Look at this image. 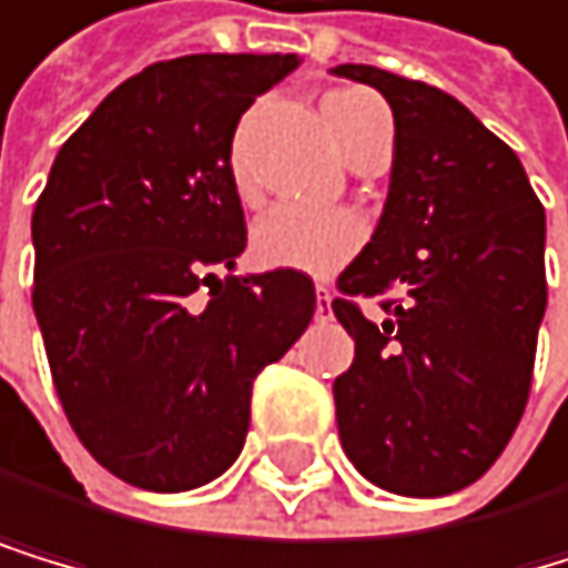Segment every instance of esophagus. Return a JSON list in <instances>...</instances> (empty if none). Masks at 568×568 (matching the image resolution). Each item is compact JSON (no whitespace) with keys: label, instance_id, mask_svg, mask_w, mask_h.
Wrapping results in <instances>:
<instances>
[{"label":"esophagus","instance_id":"1","mask_svg":"<svg viewBox=\"0 0 568 568\" xmlns=\"http://www.w3.org/2000/svg\"><path fill=\"white\" fill-rule=\"evenodd\" d=\"M329 308H333V295H329V287L320 284L316 287V320H326L329 316Z\"/></svg>","mask_w":568,"mask_h":568}]
</instances>
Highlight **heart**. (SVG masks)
Wrapping results in <instances>:
<instances>
[{"label": "heart", "instance_id": "b5f03b06", "mask_svg": "<svg viewBox=\"0 0 568 568\" xmlns=\"http://www.w3.org/2000/svg\"><path fill=\"white\" fill-rule=\"evenodd\" d=\"M323 125L341 150L344 161L354 158L365 140L389 125L386 108L368 90H329L320 104ZM248 122L235 129L227 146V182L242 203H256V182L248 175ZM365 239L362 221L351 210H302V206H273L252 224L248 248L252 260L266 270H295L308 277L337 273Z\"/></svg>", "mask_w": 568, "mask_h": 568}]
</instances>
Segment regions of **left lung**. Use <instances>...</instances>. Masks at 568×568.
<instances>
[{
	"label": "left lung",
	"instance_id": "1",
	"mask_svg": "<svg viewBox=\"0 0 568 568\" xmlns=\"http://www.w3.org/2000/svg\"><path fill=\"white\" fill-rule=\"evenodd\" d=\"M393 108L389 196L333 312L354 362L333 383L347 460L397 495H449L524 418L545 320V206L513 150L439 87L337 65ZM404 290L372 324L349 302Z\"/></svg>",
	"mask_w": 568,
	"mask_h": 568
}]
</instances>
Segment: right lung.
Segmentation results:
<instances>
[{"mask_svg":"<svg viewBox=\"0 0 568 568\" xmlns=\"http://www.w3.org/2000/svg\"><path fill=\"white\" fill-rule=\"evenodd\" d=\"M295 65H146L62 143L30 217L34 316L62 410L90 457L136 488L189 491L235 464L252 383L316 312L305 273H214L245 248L231 136Z\"/></svg>","mask_w":568,"mask_h":568,"instance_id":"add662e5","label":"right lung"}]
</instances>
